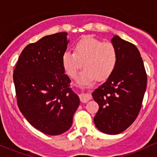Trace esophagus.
<instances>
[{"label":"esophagus","mask_w":157,"mask_h":157,"mask_svg":"<svg viewBox=\"0 0 157 157\" xmlns=\"http://www.w3.org/2000/svg\"><path fill=\"white\" fill-rule=\"evenodd\" d=\"M80 101L82 102H84V103H86V102H89L90 100L91 99V96L89 94H85V93H82L80 94Z\"/></svg>","instance_id":"34e87169"}]
</instances>
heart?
I'll return each mask as SVG.
<instances>
[{"label": "heart", "instance_id": "heart-1", "mask_svg": "<svg viewBox=\"0 0 157 157\" xmlns=\"http://www.w3.org/2000/svg\"><path fill=\"white\" fill-rule=\"evenodd\" d=\"M117 62L116 48L110 42H102L91 36H86L77 43L75 52L67 50L62 57L65 71L75 77L82 65L86 68L77 77L82 86L91 84L97 78L104 80L112 73Z\"/></svg>", "mask_w": 157, "mask_h": 157}]
</instances>
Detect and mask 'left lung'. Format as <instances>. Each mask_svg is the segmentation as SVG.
Returning a JSON list of instances; mask_svg holds the SVG:
<instances>
[{"instance_id": "1", "label": "left lung", "mask_w": 157, "mask_h": 157, "mask_svg": "<svg viewBox=\"0 0 157 157\" xmlns=\"http://www.w3.org/2000/svg\"><path fill=\"white\" fill-rule=\"evenodd\" d=\"M117 62L107 80L92 93L99 110L94 118L98 130L107 134L122 133L130 126L141 109L147 75L138 48L113 35Z\"/></svg>"}]
</instances>
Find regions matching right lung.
<instances>
[{
	"mask_svg": "<svg viewBox=\"0 0 157 157\" xmlns=\"http://www.w3.org/2000/svg\"><path fill=\"white\" fill-rule=\"evenodd\" d=\"M67 35L60 32L29 44L21 52L13 74L21 112L36 129L52 136L71 128L80 105L63 66V55L69 43Z\"/></svg>",
	"mask_w": 157,
	"mask_h": 157,
	"instance_id": "add662e5",
	"label": "right lung"
}]
</instances>
